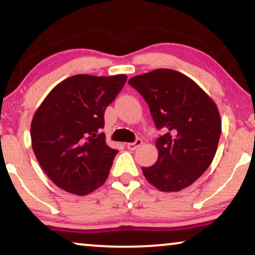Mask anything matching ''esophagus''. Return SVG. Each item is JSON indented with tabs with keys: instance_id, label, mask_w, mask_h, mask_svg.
I'll return each mask as SVG.
<instances>
[{
	"instance_id": "obj_1",
	"label": "esophagus",
	"mask_w": 255,
	"mask_h": 255,
	"mask_svg": "<svg viewBox=\"0 0 255 255\" xmlns=\"http://www.w3.org/2000/svg\"><path fill=\"white\" fill-rule=\"evenodd\" d=\"M141 144H142L141 138H136V141H135V142H130V143H127V148L129 149V150H135V149L140 147Z\"/></svg>"
}]
</instances>
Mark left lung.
I'll return each instance as SVG.
<instances>
[{
    "label": "left lung",
    "instance_id": "left-lung-1",
    "mask_svg": "<svg viewBox=\"0 0 255 255\" xmlns=\"http://www.w3.org/2000/svg\"><path fill=\"white\" fill-rule=\"evenodd\" d=\"M150 110L157 129L158 158L142 168L147 181L163 192L191 185L210 167L222 133L219 111L211 98L185 74L158 69L129 79Z\"/></svg>",
    "mask_w": 255,
    "mask_h": 255
}]
</instances>
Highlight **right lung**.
<instances>
[{
    "label": "right lung",
    "instance_id": "right-lung-1",
    "mask_svg": "<svg viewBox=\"0 0 255 255\" xmlns=\"http://www.w3.org/2000/svg\"><path fill=\"white\" fill-rule=\"evenodd\" d=\"M126 80L125 74H77L52 88L37 108L30 129L33 152L60 189L85 196L107 179L118 150L101 131L104 114Z\"/></svg>",
    "mask_w": 255,
    "mask_h": 255
}]
</instances>
